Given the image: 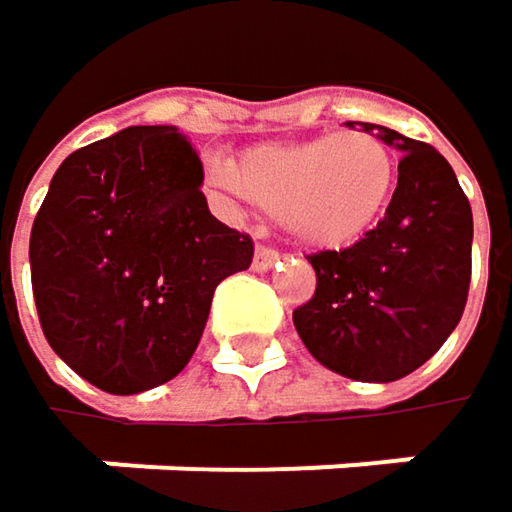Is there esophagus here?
<instances>
[{
	"label": "esophagus",
	"mask_w": 512,
	"mask_h": 512,
	"mask_svg": "<svg viewBox=\"0 0 512 512\" xmlns=\"http://www.w3.org/2000/svg\"><path fill=\"white\" fill-rule=\"evenodd\" d=\"M277 259H280V253L277 250H271V247H256V253H253V271H271L274 265H277Z\"/></svg>",
	"instance_id": "34e87169"
}]
</instances>
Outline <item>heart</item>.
Instances as JSON below:
<instances>
[{
    "label": "heart",
    "mask_w": 512,
    "mask_h": 512,
    "mask_svg": "<svg viewBox=\"0 0 512 512\" xmlns=\"http://www.w3.org/2000/svg\"><path fill=\"white\" fill-rule=\"evenodd\" d=\"M226 191L280 218L315 250L351 247L371 232L395 188V156L371 132L271 141L212 167Z\"/></svg>",
    "instance_id": "obj_1"
}]
</instances>
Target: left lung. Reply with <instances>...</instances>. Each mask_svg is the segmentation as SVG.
Here are the masks:
<instances>
[{
    "label": "left lung",
    "mask_w": 512,
    "mask_h": 512,
    "mask_svg": "<svg viewBox=\"0 0 512 512\" xmlns=\"http://www.w3.org/2000/svg\"><path fill=\"white\" fill-rule=\"evenodd\" d=\"M359 126L401 153L398 188L383 221L356 244L309 256L318 286L291 318L324 368L392 383L424 365L460 324L475 226L445 156L395 129Z\"/></svg>",
    "instance_id": "obj_1"
}]
</instances>
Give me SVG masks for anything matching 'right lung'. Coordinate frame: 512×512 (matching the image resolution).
<instances>
[{
    "label": "right lung",
    "instance_id": "add662e5",
    "mask_svg": "<svg viewBox=\"0 0 512 512\" xmlns=\"http://www.w3.org/2000/svg\"><path fill=\"white\" fill-rule=\"evenodd\" d=\"M203 161L176 126H129L55 170L29 241L52 351L111 395L173 380L194 356L212 294L247 271L253 241L200 191Z\"/></svg>",
    "mask_w": 512,
    "mask_h": 512
}]
</instances>
